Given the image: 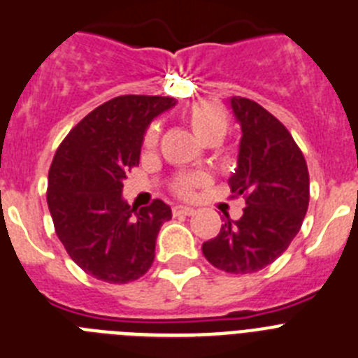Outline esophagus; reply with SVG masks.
<instances>
[{"label":"esophagus","mask_w":358,"mask_h":358,"mask_svg":"<svg viewBox=\"0 0 358 358\" xmlns=\"http://www.w3.org/2000/svg\"><path fill=\"white\" fill-rule=\"evenodd\" d=\"M194 212H196V210L192 208V206L178 205V206H175V208H173V213H175V215H192Z\"/></svg>","instance_id":"1"}]
</instances>
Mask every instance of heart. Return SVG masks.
Here are the masks:
<instances>
[{"mask_svg": "<svg viewBox=\"0 0 358 358\" xmlns=\"http://www.w3.org/2000/svg\"><path fill=\"white\" fill-rule=\"evenodd\" d=\"M185 120L190 125V129H192V132L196 134V138L203 143L212 141V139L222 141V138L226 136L229 127L228 113L220 108L219 103L208 102V100L192 103L185 111ZM157 139H159V130H157L155 125H152L145 134V141H143L145 143V148H153L157 145ZM203 182H205L203 175H198V173H183V175H178L175 178L173 190L178 196L187 198Z\"/></svg>", "mask_w": 358, "mask_h": 358, "instance_id": "1", "label": "heart"}]
</instances>
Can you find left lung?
Instances as JSON below:
<instances>
[{"label":"left lung","instance_id":"8db88e82","mask_svg":"<svg viewBox=\"0 0 358 358\" xmlns=\"http://www.w3.org/2000/svg\"><path fill=\"white\" fill-rule=\"evenodd\" d=\"M229 108L242 129L231 192L245 198L243 215L203 243L215 268L252 273L275 262L292 243L309 206V171L282 123L258 102L231 96Z\"/></svg>","mask_w":358,"mask_h":358}]
</instances>
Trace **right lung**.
Wrapping results in <instances>:
<instances>
[{"instance_id": "1", "label": "right lung", "mask_w": 358, "mask_h": 358, "mask_svg": "<svg viewBox=\"0 0 358 358\" xmlns=\"http://www.w3.org/2000/svg\"><path fill=\"white\" fill-rule=\"evenodd\" d=\"M176 99L122 95L93 109L69 132L52 159L48 206L58 238L86 273L125 285L148 272L160 226L171 208L160 199L136 208L123 199V180L139 164L153 118Z\"/></svg>"}]
</instances>
